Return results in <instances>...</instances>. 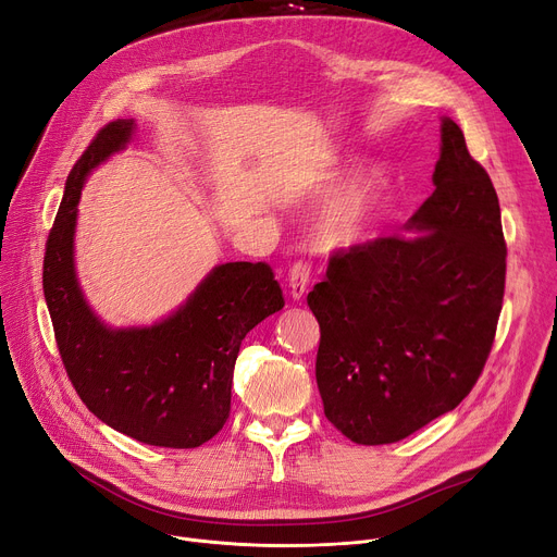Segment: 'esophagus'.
I'll list each match as a JSON object with an SVG mask.
<instances>
[{"label":"esophagus","mask_w":557,"mask_h":557,"mask_svg":"<svg viewBox=\"0 0 557 557\" xmlns=\"http://www.w3.org/2000/svg\"><path fill=\"white\" fill-rule=\"evenodd\" d=\"M308 264L306 262H297L293 270L287 274V287H289V297L295 301L304 299L306 295V287H308Z\"/></svg>","instance_id":"1"}]
</instances>
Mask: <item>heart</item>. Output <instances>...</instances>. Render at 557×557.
<instances>
[{"label": "heart", "mask_w": 557, "mask_h": 557, "mask_svg": "<svg viewBox=\"0 0 557 557\" xmlns=\"http://www.w3.org/2000/svg\"><path fill=\"white\" fill-rule=\"evenodd\" d=\"M392 199V183L379 168L367 170L339 188L312 222L317 251H347L369 243L383 224Z\"/></svg>", "instance_id": "b5f03b06"}]
</instances>
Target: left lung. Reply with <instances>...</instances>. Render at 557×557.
Wrapping results in <instances>:
<instances>
[{
	"mask_svg": "<svg viewBox=\"0 0 557 557\" xmlns=\"http://www.w3.org/2000/svg\"><path fill=\"white\" fill-rule=\"evenodd\" d=\"M435 190L408 237L335 253L308 295L322 339L324 414L356 444L399 442L454 410L490 356L506 287V240L490 174L442 117Z\"/></svg>",
	"mask_w": 557,
	"mask_h": 557,
	"instance_id": "obj_1",
	"label": "left lung"
}]
</instances>
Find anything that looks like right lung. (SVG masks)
Masks as SVG:
<instances>
[{
    "label": "right lung",
    "instance_id": "obj_1",
    "mask_svg": "<svg viewBox=\"0 0 557 557\" xmlns=\"http://www.w3.org/2000/svg\"><path fill=\"white\" fill-rule=\"evenodd\" d=\"M136 120L106 124L65 181L47 237L42 289L65 372L106 426L143 444L195 448L215 437L231 412L233 367L245 335L285 301L270 264H215L165 320L103 324L78 285L74 233L92 170L134 138Z\"/></svg>",
    "mask_w": 557,
    "mask_h": 557
}]
</instances>
